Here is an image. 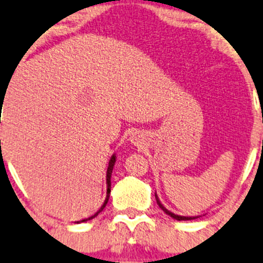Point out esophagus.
<instances>
[{
	"label": "esophagus",
	"mask_w": 263,
	"mask_h": 263,
	"mask_svg": "<svg viewBox=\"0 0 263 263\" xmlns=\"http://www.w3.org/2000/svg\"><path fill=\"white\" fill-rule=\"evenodd\" d=\"M129 140H131L132 144L136 145V146H139V145L141 144V137H140L139 134H134L131 137H129Z\"/></svg>",
	"instance_id": "1"
}]
</instances>
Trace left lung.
<instances>
[{"mask_svg": "<svg viewBox=\"0 0 263 263\" xmlns=\"http://www.w3.org/2000/svg\"><path fill=\"white\" fill-rule=\"evenodd\" d=\"M155 198H156V202H158L159 208H160L161 210H163L166 215H169V216L173 217V219L178 220V221H181V220H193V219H197V217H200V216H182V215H176L174 213H172V211H169L168 209H166L165 206L161 203V201L159 200V197H158V195H156V193H155Z\"/></svg>", "mask_w": 263, "mask_h": 263, "instance_id": "1", "label": "left lung"}]
</instances>
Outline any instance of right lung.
<instances>
[{"instance_id": "obj_1", "label": "right lung", "mask_w": 263, "mask_h": 263, "mask_svg": "<svg viewBox=\"0 0 263 263\" xmlns=\"http://www.w3.org/2000/svg\"><path fill=\"white\" fill-rule=\"evenodd\" d=\"M1 103H2V100H1ZM116 159H117L116 154H113V155L110 156L109 163H108V169H107V197H105L104 202H103V205L100 206V209L97 211V213H95L94 215H91V216H89V217H87V219L80 220V221H76V222H78V224H79V222H85V221H89V220L94 219V217L97 216V215L99 214V213H102L103 209H104L105 206H107L108 200H109V195H110V177H112V172H113V166H115V164H116Z\"/></svg>"}]
</instances>
